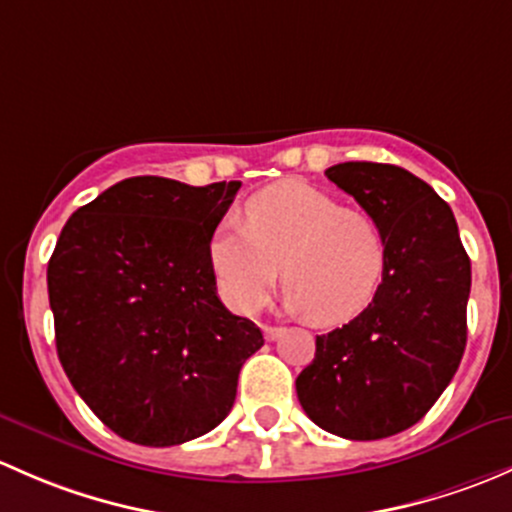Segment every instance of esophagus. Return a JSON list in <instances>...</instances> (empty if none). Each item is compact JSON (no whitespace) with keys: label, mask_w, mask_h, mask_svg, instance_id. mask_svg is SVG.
I'll list each match as a JSON object with an SVG mask.
<instances>
[{"label":"esophagus","mask_w":512,"mask_h":512,"mask_svg":"<svg viewBox=\"0 0 512 512\" xmlns=\"http://www.w3.org/2000/svg\"><path fill=\"white\" fill-rule=\"evenodd\" d=\"M283 328H273V325H263V337L266 340H276V337H281Z\"/></svg>","instance_id":"esophagus-1"}]
</instances>
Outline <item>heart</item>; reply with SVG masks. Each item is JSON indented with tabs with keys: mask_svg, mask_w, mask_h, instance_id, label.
I'll return each instance as SVG.
<instances>
[{
	"mask_svg": "<svg viewBox=\"0 0 512 512\" xmlns=\"http://www.w3.org/2000/svg\"><path fill=\"white\" fill-rule=\"evenodd\" d=\"M207 258L236 313H256L283 273L288 308L318 325H342L377 295L387 244L370 214L303 179H283L246 202L244 226L214 231Z\"/></svg>",
	"mask_w": 512,
	"mask_h": 512,
	"instance_id": "obj_1",
	"label": "heart"
}]
</instances>
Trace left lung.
Masks as SVG:
<instances>
[{
  "label": "left lung",
  "mask_w": 512,
  "mask_h": 512,
  "mask_svg": "<svg viewBox=\"0 0 512 512\" xmlns=\"http://www.w3.org/2000/svg\"><path fill=\"white\" fill-rule=\"evenodd\" d=\"M325 175L377 221L387 263L367 310L315 337L295 392L320 429L387 439L429 412L461 365L471 261L451 207L424 179L382 162H342Z\"/></svg>",
  "instance_id": "1"
}]
</instances>
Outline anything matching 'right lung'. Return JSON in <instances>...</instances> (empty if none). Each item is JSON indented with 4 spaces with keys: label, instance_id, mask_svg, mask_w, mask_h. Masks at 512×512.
<instances>
[{
    "label": "right lung",
    "instance_id": "obj_1",
    "mask_svg": "<svg viewBox=\"0 0 512 512\" xmlns=\"http://www.w3.org/2000/svg\"><path fill=\"white\" fill-rule=\"evenodd\" d=\"M241 182L130 177L76 209L51 254L56 352L73 389L125 441L177 446L231 412L263 345L229 313L209 241Z\"/></svg>",
    "mask_w": 512,
    "mask_h": 512
}]
</instances>
